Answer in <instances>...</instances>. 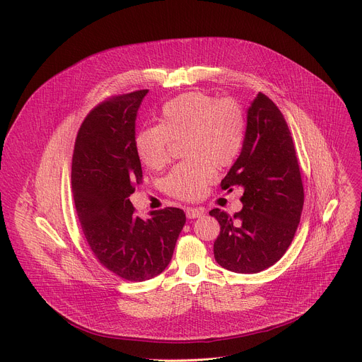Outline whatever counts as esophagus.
Returning <instances> with one entry per match:
<instances>
[{"label":"esophagus","mask_w":362,"mask_h":362,"mask_svg":"<svg viewBox=\"0 0 362 362\" xmlns=\"http://www.w3.org/2000/svg\"><path fill=\"white\" fill-rule=\"evenodd\" d=\"M203 214H204L203 209H197V208H187V209H186V216H187L189 219L200 218V216H203Z\"/></svg>","instance_id":"obj_1"}]
</instances>
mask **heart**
I'll return each mask as SVG.
<instances>
[{
	"label": "heart",
	"mask_w": 362,
	"mask_h": 362,
	"mask_svg": "<svg viewBox=\"0 0 362 362\" xmlns=\"http://www.w3.org/2000/svg\"><path fill=\"white\" fill-rule=\"evenodd\" d=\"M243 136L245 117L238 103L192 91L166 103L159 126L136 136V151L148 169L160 170L170 160V140H185L182 150L187 160L169 173L165 189L177 199L194 200L214 180L215 168L235 162Z\"/></svg>",
	"instance_id": "obj_1"
}]
</instances>
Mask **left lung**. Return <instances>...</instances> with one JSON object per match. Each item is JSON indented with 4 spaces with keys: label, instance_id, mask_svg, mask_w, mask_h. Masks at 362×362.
Segmentation results:
<instances>
[{
    "label": "left lung",
    "instance_id": "obj_1",
    "mask_svg": "<svg viewBox=\"0 0 362 362\" xmlns=\"http://www.w3.org/2000/svg\"><path fill=\"white\" fill-rule=\"evenodd\" d=\"M221 186L242 189L243 208L233 216L209 212L221 225L216 262L236 274H257L276 264L300 221L303 186L288 124L262 93L250 101L240 154Z\"/></svg>",
    "mask_w": 362,
    "mask_h": 362
}]
</instances>
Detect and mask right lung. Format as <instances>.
Returning <instances> with one entry per match:
<instances>
[{
  "instance_id": "1",
  "label": "right lung",
  "mask_w": 362,
  "mask_h": 362,
  "mask_svg": "<svg viewBox=\"0 0 362 362\" xmlns=\"http://www.w3.org/2000/svg\"><path fill=\"white\" fill-rule=\"evenodd\" d=\"M148 90L113 97L83 122L73 153L71 187L83 233L98 262L141 282L162 274L186 223L182 209L134 215L130 194L141 183L136 119Z\"/></svg>"
}]
</instances>
